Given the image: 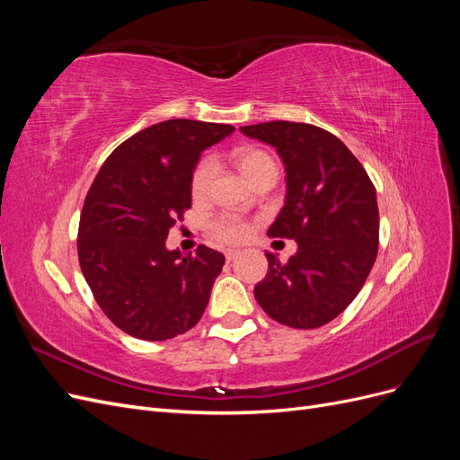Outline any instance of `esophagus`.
<instances>
[{
  "mask_svg": "<svg viewBox=\"0 0 460 460\" xmlns=\"http://www.w3.org/2000/svg\"><path fill=\"white\" fill-rule=\"evenodd\" d=\"M238 257H240V252H238V249H228V252H226V261H228V262L235 261Z\"/></svg>",
  "mask_w": 460,
  "mask_h": 460,
  "instance_id": "esophagus-1",
  "label": "esophagus"
}]
</instances>
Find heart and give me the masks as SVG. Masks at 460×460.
Returning <instances> with one entry per match:
<instances>
[{"label":"heart","mask_w":460,"mask_h":460,"mask_svg":"<svg viewBox=\"0 0 460 460\" xmlns=\"http://www.w3.org/2000/svg\"><path fill=\"white\" fill-rule=\"evenodd\" d=\"M240 161V169L243 174L253 180L264 171H274L276 172V163L269 153H264L262 149L255 147H245L240 151L238 155ZM217 172V161L213 157H205L198 163L196 171L191 174V196L193 198H205L208 190H211L213 178ZM207 230L213 235L217 242L222 243H238L245 240L249 232H252V226L247 225L243 218L238 215H230V213H220L215 215L213 218H208L207 222Z\"/></svg>","instance_id":"b5f03b06"}]
</instances>
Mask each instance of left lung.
<instances>
[{"instance_id": "8db88e82", "label": "left lung", "mask_w": 460, "mask_h": 460, "mask_svg": "<svg viewBox=\"0 0 460 460\" xmlns=\"http://www.w3.org/2000/svg\"><path fill=\"white\" fill-rule=\"evenodd\" d=\"M240 130L280 155L286 201L269 235L297 242L288 262L267 253L255 299L284 326H324L357 297L378 255L376 188L340 137L313 124L274 120Z\"/></svg>"}]
</instances>
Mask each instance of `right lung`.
Returning a JSON list of instances; mask_svg holds the SVG:
<instances>
[{"instance_id":"add662e5","label":"right lung","mask_w":460,"mask_h":460,"mask_svg":"<svg viewBox=\"0 0 460 460\" xmlns=\"http://www.w3.org/2000/svg\"><path fill=\"white\" fill-rule=\"evenodd\" d=\"M230 124L172 119L134 134L103 163L82 207L78 261L107 318L146 341L176 338L199 323L225 255L199 245L182 255L166 235L191 207L201 153Z\"/></svg>"}]
</instances>
